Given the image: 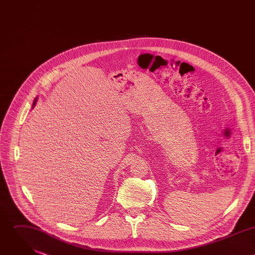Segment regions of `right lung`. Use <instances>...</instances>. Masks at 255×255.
<instances>
[{"label":"right lung","instance_id":"1","mask_svg":"<svg viewBox=\"0 0 255 255\" xmlns=\"http://www.w3.org/2000/svg\"><path fill=\"white\" fill-rule=\"evenodd\" d=\"M35 103H36V100H35V101H34V103H33V105H35Z\"/></svg>","mask_w":255,"mask_h":255}]
</instances>
